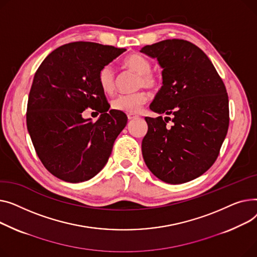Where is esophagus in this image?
I'll return each instance as SVG.
<instances>
[{"label":"esophagus","mask_w":257,"mask_h":257,"mask_svg":"<svg viewBox=\"0 0 257 257\" xmlns=\"http://www.w3.org/2000/svg\"><path fill=\"white\" fill-rule=\"evenodd\" d=\"M139 116L138 115H136V114H131V113H128L127 114V118H128V120H132V119H135V118H138Z\"/></svg>","instance_id":"esophagus-1"}]
</instances>
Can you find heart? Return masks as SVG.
Listing matches in <instances>:
<instances>
[{"instance_id": "b5f03b06", "label": "heart", "mask_w": 257, "mask_h": 257, "mask_svg": "<svg viewBox=\"0 0 257 257\" xmlns=\"http://www.w3.org/2000/svg\"><path fill=\"white\" fill-rule=\"evenodd\" d=\"M122 64L125 68L139 74L137 87H145L154 89L158 87L160 80L157 74L152 72V63L149 60L140 54H131L126 56ZM98 85L105 94L113 93L115 89V73L110 65H104L98 72ZM148 96L144 91H138L131 94H120L116 96L112 102V108L116 111L135 114L138 113L147 102Z\"/></svg>"}]
</instances>
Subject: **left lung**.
<instances>
[{"instance_id":"8db88e82","label":"left lung","mask_w":257,"mask_h":257,"mask_svg":"<svg viewBox=\"0 0 257 257\" xmlns=\"http://www.w3.org/2000/svg\"><path fill=\"white\" fill-rule=\"evenodd\" d=\"M140 52L157 59L163 68V86L149 105L160 116L145 117L144 162L165 183L190 182L212 167L227 134L225 85L208 57L187 40H163ZM168 119L173 120L171 127Z\"/></svg>"}]
</instances>
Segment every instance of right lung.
Instances as JSON below:
<instances>
[{
	"label": "right lung",
	"mask_w": 257,
	"mask_h": 257,
	"mask_svg": "<svg viewBox=\"0 0 257 257\" xmlns=\"http://www.w3.org/2000/svg\"><path fill=\"white\" fill-rule=\"evenodd\" d=\"M111 45L78 41L53 51L38 67L30 90L27 127L36 154L54 176L82 183L107 164L113 144L127 122L98 85V72L125 52ZM87 107L102 114L84 119Z\"/></svg>",
	"instance_id": "obj_1"
}]
</instances>
